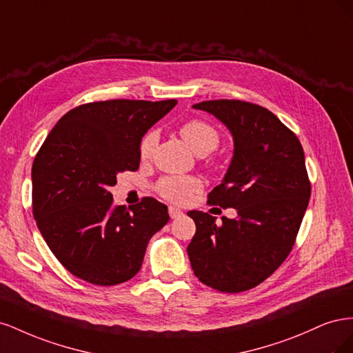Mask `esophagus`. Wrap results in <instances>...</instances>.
Returning <instances> with one entry per match:
<instances>
[{
	"label": "esophagus",
	"mask_w": 353,
	"mask_h": 353,
	"mask_svg": "<svg viewBox=\"0 0 353 353\" xmlns=\"http://www.w3.org/2000/svg\"><path fill=\"white\" fill-rule=\"evenodd\" d=\"M183 215H184V213H183V210H181V209L174 208V206H169V216L172 218V219H176V218L183 216Z\"/></svg>",
	"instance_id": "34e87169"
}]
</instances>
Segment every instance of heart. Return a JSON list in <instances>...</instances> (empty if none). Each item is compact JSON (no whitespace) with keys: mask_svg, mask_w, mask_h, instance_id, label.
Segmentation results:
<instances>
[{"mask_svg":"<svg viewBox=\"0 0 353 353\" xmlns=\"http://www.w3.org/2000/svg\"><path fill=\"white\" fill-rule=\"evenodd\" d=\"M179 134L185 144L196 154L205 156L215 150L219 144L218 131L212 125L193 119L181 125ZM157 143L156 132H148L140 143V157L147 160L152 156ZM201 187L200 179L194 176H165L157 183V193L174 203H185Z\"/></svg>","mask_w":353,"mask_h":353,"instance_id":"obj_1","label":"heart"}]
</instances>
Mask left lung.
Segmentation results:
<instances>
[{"label":"left lung","instance_id":"left-lung-1","mask_svg":"<svg viewBox=\"0 0 353 353\" xmlns=\"http://www.w3.org/2000/svg\"><path fill=\"white\" fill-rule=\"evenodd\" d=\"M228 128L234 152L210 205L234 208L237 218L200 210L187 215L196 234L187 253L197 279L215 290H249L279 268L292 252L311 197L301 141L268 109L240 100L193 105Z\"/></svg>","mask_w":353,"mask_h":353}]
</instances>
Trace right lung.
<instances>
[{
	"label": "right lung",
	"instance_id": "1",
	"mask_svg": "<svg viewBox=\"0 0 353 353\" xmlns=\"http://www.w3.org/2000/svg\"><path fill=\"white\" fill-rule=\"evenodd\" d=\"M176 100L82 104L52 128L32 165V206L59 262L81 280L116 285L140 271L147 244L168 221L153 197L113 206L117 174L140 166L144 134Z\"/></svg>",
	"mask_w": 353,
	"mask_h": 353
}]
</instances>
